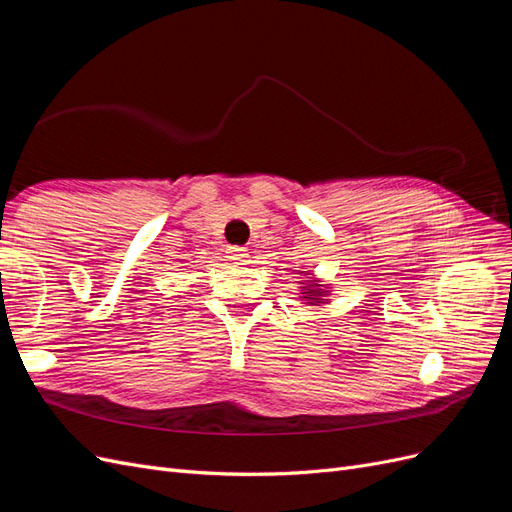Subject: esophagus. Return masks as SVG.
<instances>
[{"label":"esophagus","mask_w":512,"mask_h":512,"mask_svg":"<svg viewBox=\"0 0 512 512\" xmlns=\"http://www.w3.org/2000/svg\"><path fill=\"white\" fill-rule=\"evenodd\" d=\"M228 258L233 260V264H248L250 252L245 248H228Z\"/></svg>","instance_id":"obj_1"}]
</instances>
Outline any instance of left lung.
I'll return each mask as SVG.
<instances>
[{
	"mask_svg": "<svg viewBox=\"0 0 512 512\" xmlns=\"http://www.w3.org/2000/svg\"><path fill=\"white\" fill-rule=\"evenodd\" d=\"M301 273L309 275L307 271H301ZM298 286H301V298H303V301H307V305H324V303H328L330 290L320 284V279L309 277L307 281H298Z\"/></svg>",
	"mask_w": 512,
	"mask_h": 512,
	"instance_id": "1",
	"label": "left lung"
}]
</instances>
